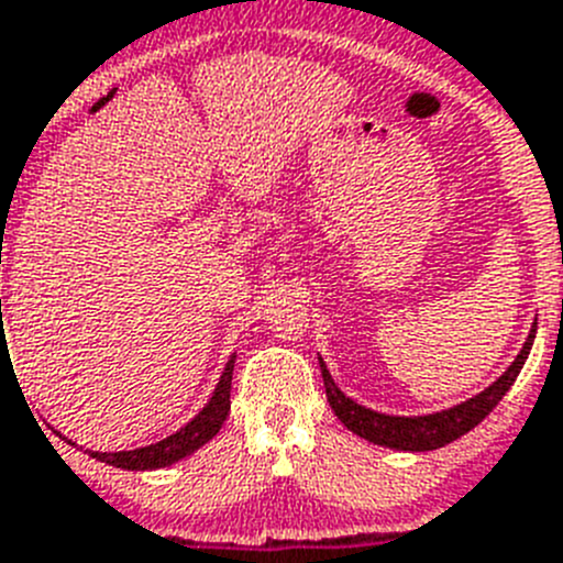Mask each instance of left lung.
Masks as SVG:
<instances>
[{"mask_svg":"<svg viewBox=\"0 0 563 563\" xmlns=\"http://www.w3.org/2000/svg\"><path fill=\"white\" fill-rule=\"evenodd\" d=\"M536 341V324L530 327V335H527L525 346L516 355V361L496 377L487 389H482L479 395L467 397L465 402H456L451 409L431 411V415H415V417H402V415H383V411L366 409L357 400L343 395L338 389V383L332 380L330 369H327L324 357H318L321 363V377H324V389L327 400H330L332 411H335L338 420L352 431V434L363 437V440L375 442V445H383V449H395V451H437L449 442L460 440L462 434L479 426L490 411L496 409V402L507 395V389L514 386V380L519 377L521 366H525L527 355L533 350Z\"/></svg>","mask_w":563,"mask_h":563,"instance_id":"1","label":"left lung"}]
</instances>
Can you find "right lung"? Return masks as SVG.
I'll use <instances>...</instances> for the list:
<instances>
[{"label":"right lung","instance_id":"1","mask_svg":"<svg viewBox=\"0 0 563 563\" xmlns=\"http://www.w3.org/2000/svg\"><path fill=\"white\" fill-rule=\"evenodd\" d=\"M233 363H236V355H231V361L225 363L222 369L220 383L213 389L211 400L202 406V411L194 420H188L180 431L168 434L166 440L152 442V445H143V449L132 451H114V454H107V451H89L92 460H101L107 465L123 467V471H154V467H166L174 465V462L186 460L194 451L202 449L208 440L217 437V431L222 429L228 411H231V380H233ZM67 440V437H64Z\"/></svg>","mask_w":563,"mask_h":563}]
</instances>
